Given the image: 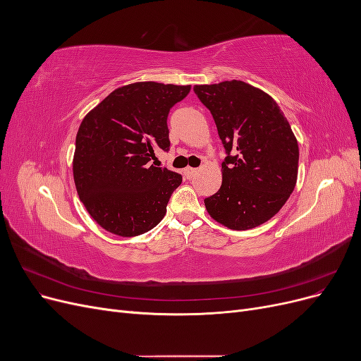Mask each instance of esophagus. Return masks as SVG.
I'll list each match as a JSON object with an SVG mask.
<instances>
[{
	"label": "esophagus",
	"instance_id": "34e87169",
	"mask_svg": "<svg viewBox=\"0 0 361 361\" xmlns=\"http://www.w3.org/2000/svg\"><path fill=\"white\" fill-rule=\"evenodd\" d=\"M183 174H185V178L187 179H192L195 174H197V169H192V167H187L183 170Z\"/></svg>",
	"mask_w": 361,
	"mask_h": 361
}]
</instances>
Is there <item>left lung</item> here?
I'll use <instances>...</instances> for the list:
<instances>
[{
	"label": "left lung",
	"mask_w": 361,
	"mask_h": 361,
	"mask_svg": "<svg viewBox=\"0 0 361 361\" xmlns=\"http://www.w3.org/2000/svg\"><path fill=\"white\" fill-rule=\"evenodd\" d=\"M226 150L223 183L204 206L215 221L247 231L274 216L292 194L298 143L269 94L243 81L195 85Z\"/></svg>",
	"instance_id": "left-lung-1"
}]
</instances>
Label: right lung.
Masks as SVG:
<instances>
[{
    "label": "right lung",
    "instance_id": "right-lung-1",
    "mask_svg": "<svg viewBox=\"0 0 361 361\" xmlns=\"http://www.w3.org/2000/svg\"><path fill=\"white\" fill-rule=\"evenodd\" d=\"M190 90L154 81L128 84L84 117L75 141V187L105 231L138 236L166 215L182 176L149 161L155 149H170L169 113Z\"/></svg>",
    "mask_w": 361,
    "mask_h": 361
}]
</instances>
